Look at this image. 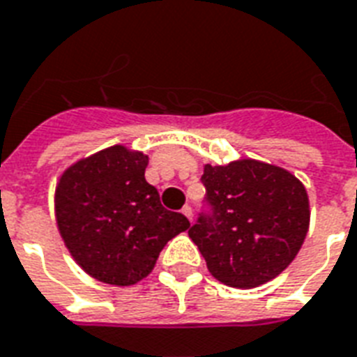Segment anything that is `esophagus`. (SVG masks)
Wrapping results in <instances>:
<instances>
[{
	"instance_id": "34e87169",
	"label": "esophagus",
	"mask_w": 357,
	"mask_h": 357,
	"mask_svg": "<svg viewBox=\"0 0 357 357\" xmlns=\"http://www.w3.org/2000/svg\"><path fill=\"white\" fill-rule=\"evenodd\" d=\"M181 213L189 219V221H192V208L190 206H183V209H181Z\"/></svg>"
}]
</instances>
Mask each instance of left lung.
I'll use <instances>...</instances> for the list:
<instances>
[{
  "label": "left lung",
  "instance_id": "left-lung-1",
  "mask_svg": "<svg viewBox=\"0 0 357 357\" xmlns=\"http://www.w3.org/2000/svg\"><path fill=\"white\" fill-rule=\"evenodd\" d=\"M206 208L189 228L209 273L255 288L288 268L309 230V198L296 176L260 160L204 167Z\"/></svg>",
  "mask_w": 357,
  "mask_h": 357
}]
</instances>
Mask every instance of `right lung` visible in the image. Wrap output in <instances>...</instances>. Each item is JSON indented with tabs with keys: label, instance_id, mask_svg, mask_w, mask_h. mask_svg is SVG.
<instances>
[{
	"label": "right lung",
	"instance_id": "add662e5",
	"mask_svg": "<svg viewBox=\"0 0 357 357\" xmlns=\"http://www.w3.org/2000/svg\"><path fill=\"white\" fill-rule=\"evenodd\" d=\"M148 157L112 146L65 170L56 219L78 266L106 284L129 287L153 269L162 247L190 227L144 178Z\"/></svg>",
	"mask_w": 357,
	"mask_h": 357
}]
</instances>
